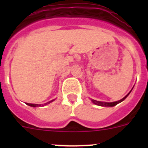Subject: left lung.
Segmentation results:
<instances>
[{
    "label": "left lung",
    "mask_w": 148,
    "mask_h": 148,
    "mask_svg": "<svg viewBox=\"0 0 148 148\" xmlns=\"http://www.w3.org/2000/svg\"><path fill=\"white\" fill-rule=\"evenodd\" d=\"M132 90H133V89H132ZM132 90H130V92H128V93L127 94L125 97L123 98V99H121V100L117 101H113V102H103V101H99L94 100V99H91V101H92V102L93 103V104H96V105L101 106V107H114V106H116V104H119V103H121V101H123L125 100V99L127 97L128 95L130 93V92L132 91Z\"/></svg>",
    "instance_id": "left-lung-1"
}]
</instances>
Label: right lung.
<instances>
[{"label": "right lung", "instance_id": "right-lung-1", "mask_svg": "<svg viewBox=\"0 0 148 148\" xmlns=\"http://www.w3.org/2000/svg\"><path fill=\"white\" fill-rule=\"evenodd\" d=\"M53 101H55V99H53V100L52 101H49V102H47L45 103V104H29V103H27V105L30 106V107H32V108H37V107H40V106H45V105H47V104H49V103L53 102Z\"/></svg>", "mask_w": 148, "mask_h": 148}]
</instances>
